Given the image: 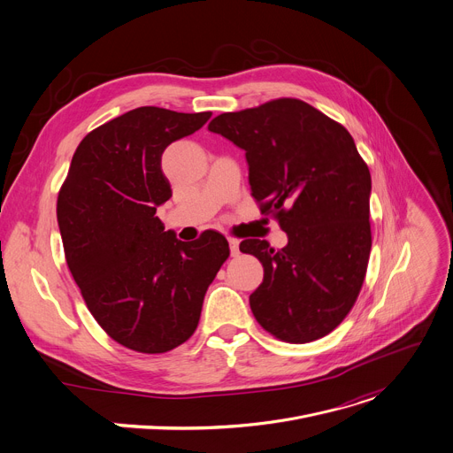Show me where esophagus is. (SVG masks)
<instances>
[{"label":"esophagus","mask_w":453,"mask_h":453,"mask_svg":"<svg viewBox=\"0 0 453 453\" xmlns=\"http://www.w3.org/2000/svg\"><path fill=\"white\" fill-rule=\"evenodd\" d=\"M229 240V250H231V257H236L240 253V242L236 238H227Z\"/></svg>","instance_id":"34e87169"}]
</instances>
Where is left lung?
Listing matches in <instances>:
<instances>
[{
	"label": "left lung",
	"mask_w": 453,
	"mask_h": 453,
	"mask_svg": "<svg viewBox=\"0 0 453 453\" xmlns=\"http://www.w3.org/2000/svg\"><path fill=\"white\" fill-rule=\"evenodd\" d=\"M208 130L245 151L251 195L289 240L280 251L258 238L240 243L264 265L250 296L257 321L289 343L326 336L356 303L372 248V180L352 135L287 97L222 113Z\"/></svg>",
	"instance_id": "obj_1"
}]
</instances>
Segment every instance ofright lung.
I'll return each instance as SVG.
<instances>
[{
  "label": "right lung",
  "instance_id": "add662e5",
  "mask_svg": "<svg viewBox=\"0 0 453 453\" xmlns=\"http://www.w3.org/2000/svg\"><path fill=\"white\" fill-rule=\"evenodd\" d=\"M210 117L157 106L122 113L81 141L59 189L68 269L96 321L127 349L162 354L189 340L229 257L224 234L180 242L155 217L172 196L164 150Z\"/></svg>",
  "mask_w": 453,
  "mask_h": 453
}]
</instances>
